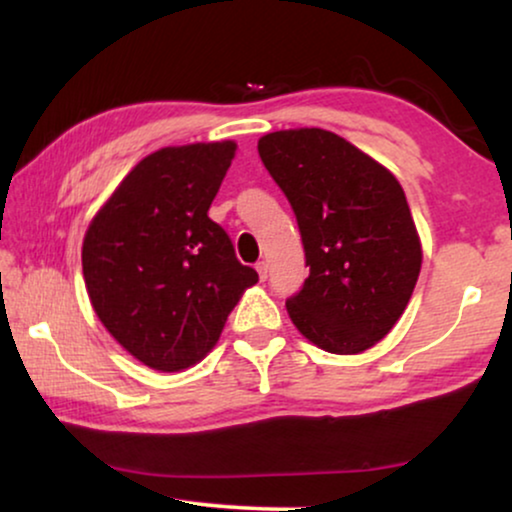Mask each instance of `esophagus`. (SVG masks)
<instances>
[{"label": "esophagus", "mask_w": 512, "mask_h": 512, "mask_svg": "<svg viewBox=\"0 0 512 512\" xmlns=\"http://www.w3.org/2000/svg\"><path fill=\"white\" fill-rule=\"evenodd\" d=\"M256 272H258V277H261V282H265V279H268V272H270V265H268V261L256 263Z\"/></svg>", "instance_id": "obj_1"}]
</instances>
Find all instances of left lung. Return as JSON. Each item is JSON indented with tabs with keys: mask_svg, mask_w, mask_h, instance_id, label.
<instances>
[{
	"mask_svg": "<svg viewBox=\"0 0 512 512\" xmlns=\"http://www.w3.org/2000/svg\"><path fill=\"white\" fill-rule=\"evenodd\" d=\"M303 237V289L286 298L300 333L331 354H359L387 335L408 305L422 244L401 184L387 167L321 128L258 139Z\"/></svg>",
	"mask_w": 512,
	"mask_h": 512,
	"instance_id": "left-lung-1",
	"label": "left lung"
}]
</instances>
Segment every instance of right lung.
Listing matches in <instances>:
<instances>
[{
	"label": "right lung",
	"mask_w": 512,
	"mask_h": 512,
	"mask_svg": "<svg viewBox=\"0 0 512 512\" xmlns=\"http://www.w3.org/2000/svg\"><path fill=\"white\" fill-rule=\"evenodd\" d=\"M233 156L235 142L151 153L90 221L81 254L90 303L144 366L174 373L198 363L258 282L207 216Z\"/></svg>",
	"instance_id": "obj_1"
}]
</instances>
